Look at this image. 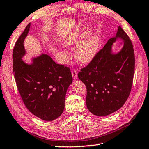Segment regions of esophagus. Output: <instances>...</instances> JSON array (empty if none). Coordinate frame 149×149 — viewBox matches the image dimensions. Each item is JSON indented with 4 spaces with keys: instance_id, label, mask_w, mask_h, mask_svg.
Here are the masks:
<instances>
[{
    "instance_id": "obj_1",
    "label": "esophagus",
    "mask_w": 149,
    "mask_h": 149,
    "mask_svg": "<svg viewBox=\"0 0 149 149\" xmlns=\"http://www.w3.org/2000/svg\"><path fill=\"white\" fill-rule=\"evenodd\" d=\"M71 74H72V78H73L74 79H77V71H75V70L72 71Z\"/></svg>"
}]
</instances>
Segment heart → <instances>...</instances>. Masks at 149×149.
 Returning <instances> with one entry per match:
<instances>
[{"label": "heart", "instance_id": "b5f03b06", "mask_svg": "<svg viewBox=\"0 0 149 149\" xmlns=\"http://www.w3.org/2000/svg\"><path fill=\"white\" fill-rule=\"evenodd\" d=\"M80 41V35L76 32L65 37L64 39L63 42L65 47H70L75 46ZM100 44V38L96 32L88 36L84 40L81 41L76 47L74 49L76 59L79 63L82 64L89 63L98 53Z\"/></svg>", "mask_w": 149, "mask_h": 149}]
</instances>
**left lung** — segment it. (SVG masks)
I'll use <instances>...</instances> for the list:
<instances>
[{
    "mask_svg": "<svg viewBox=\"0 0 149 149\" xmlns=\"http://www.w3.org/2000/svg\"><path fill=\"white\" fill-rule=\"evenodd\" d=\"M118 39L124 42L120 51L112 50ZM134 52L126 33L120 26L88 65L78 72L87 87L86 104L92 114L104 117L117 111L130 95L134 72Z\"/></svg>",
    "mask_w": 149,
    "mask_h": 149,
    "instance_id": "obj_1",
    "label": "left lung"
}]
</instances>
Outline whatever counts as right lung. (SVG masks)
I'll use <instances>...</instances> for the list:
<instances>
[{"instance_id": "add662e5", "label": "right lung", "mask_w": 149, "mask_h": 149, "mask_svg": "<svg viewBox=\"0 0 149 149\" xmlns=\"http://www.w3.org/2000/svg\"><path fill=\"white\" fill-rule=\"evenodd\" d=\"M30 27L31 23L13 49V72L19 94L29 111L42 120L52 121L63 113L66 92L72 77L69 68L56 64L47 54L32 57L31 64L23 61L26 54L24 41Z\"/></svg>"}]
</instances>
